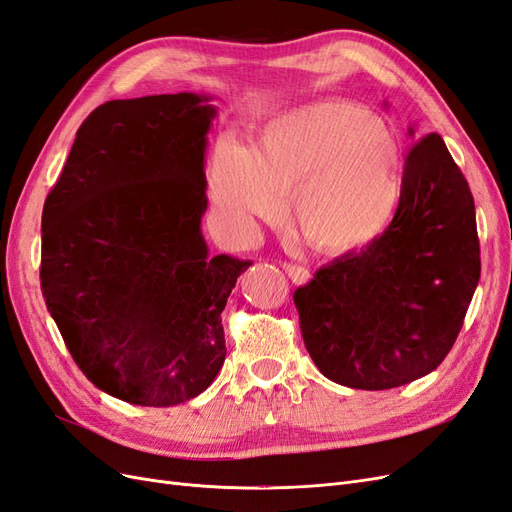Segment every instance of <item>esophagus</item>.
Masks as SVG:
<instances>
[{"label": "esophagus", "mask_w": 512, "mask_h": 512, "mask_svg": "<svg viewBox=\"0 0 512 512\" xmlns=\"http://www.w3.org/2000/svg\"><path fill=\"white\" fill-rule=\"evenodd\" d=\"M284 271L288 273V277H290V280H292L294 284H307L309 277H312L305 267L292 265V262H284Z\"/></svg>", "instance_id": "34e87169"}]
</instances>
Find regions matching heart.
Listing matches in <instances>:
<instances>
[{
    "label": "heart",
    "mask_w": 512,
    "mask_h": 512,
    "mask_svg": "<svg viewBox=\"0 0 512 512\" xmlns=\"http://www.w3.org/2000/svg\"><path fill=\"white\" fill-rule=\"evenodd\" d=\"M404 175L393 130L361 104L318 100L267 121L254 149L222 138L209 196L220 222L243 237L275 220L292 194V224L322 254H350L393 222Z\"/></svg>",
    "instance_id": "obj_1"
}]
</instances>
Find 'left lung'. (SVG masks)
Masks as SVG:
<instances>
[{
	"mask_svg": "<svg viewBox=\"0 0 512 512\" xmlns=\"http://www.w3.org/2000/svg\"><path fill=\"white\" fill-rule=\"evenodd\" d=\"M478 280L470 185L440 134H427L408 153L389 228L294 292L305 348L324 376L350 389L404 386L444 361Z\"/></svg>",
	"mask_w": 512,
	"mask_h": 512,
	"instance_id": "left-lung-1",
	"label": "left lung"
}]
</instances>
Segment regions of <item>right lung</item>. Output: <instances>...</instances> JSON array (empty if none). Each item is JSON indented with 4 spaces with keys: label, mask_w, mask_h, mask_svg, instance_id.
Returning <instances> with one entry per match:
<instances>
[{
    "label": "right lung",
    "mask_w": 512,
    "mask_h": 512,
    "mask_svg": "<svg viewBox=\"0 0 512 512\" xmlns=\"http://www.w3.org/2000/svg\"><path fill=\"white\" fill-rule=\"evenodd\" d=\"M205 94L111 100L76 132L42 209L40 284L74 363L100 391L166 408L226 359L222 318L252 265L209 258Z\"/></svg>",
    "instance_id": "right-lung-1"
}]
</instances>
